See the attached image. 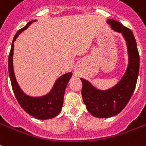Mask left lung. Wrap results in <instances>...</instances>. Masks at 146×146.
Here are the masks:
<instances>
[{
	"label": "left lung",
	"mask_w": 146,
	"mask_h": 146,
	"mask_svg": "<svg viewBox=\"0 0 146 146\" xmlns=\"http://www.w3.org/2000/svg\"><path fill=\"white\" fill-rule=\"evenodd\" d=\"M114 31L121 33L127 42L129 64L126 73L114 87L99 90L89 82L81 78L82 96L88 112L97 118H110L121 112L134 92L139 70V54L133 32L118 21L108 19Z\"/></svg>",
	"instance_id": "8db88e82"
}]
</instances>
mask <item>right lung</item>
Returning a JSON list of instances; mask_svg holds the SVG:
<instances>
[{
    "instance_id": "add662e5",
    "label": "right lung",
    "mask_w": 146,
    "mask_h": 146,
    "mask_svg": "<svg viewBox=\"0 0 146 146\" xmlns=\"http://www.w3.org/2000/svg\"><path fill=\"white\" fill-rule=\"evenodd\" d=\"M34 21H31L28 22L26 26L17 31L14 36L12 42L11 49L9 54L8 60V69L9 75L11 81V85L14 94H15L16 100L22 108L27 113L32 115L34 118L41 120L50 119L52 118L60 113L64 102V96L67 85L69 82L70 77L72 76V73H67L60 76L57 79L52 89L48 94L42 97H30L22 92L20 87L18 85L14 74L13 64V56L14 44L13 42L16 40L17 36L25 31L28 26Z\"/></svg>"
}]
</instances>
